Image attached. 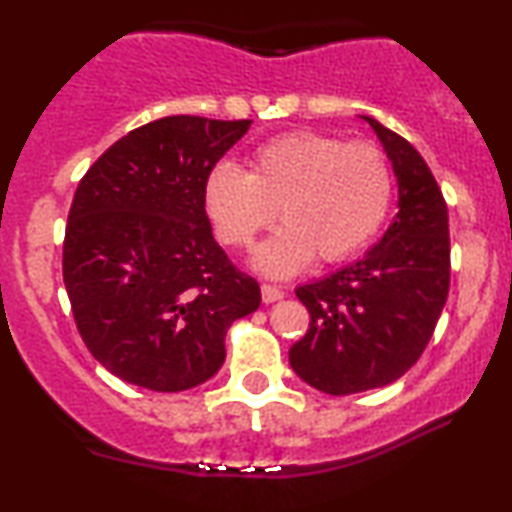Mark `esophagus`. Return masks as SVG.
Masks as SVG:
<instances>
[{"instance_id": "1", "label": "esophagus", "mask_w": 512, "mask_h": 512, "mask_svg": "<svg viewBox=\"0 0 512 512\" xmlns=\"http://www.w3.org/2000/svg\"><path fill=\"white\" fill-rule=\"evenodd\" d=\"M283 295H286V293H283L281 288L269 286V283H264V286H262V300H264V303H276V300H281Z\"/></svg>"}]
</instances>
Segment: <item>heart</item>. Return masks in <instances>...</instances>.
<instances>
[{
  "instance_id": "b5f03b06",
  "label": "heart",
  "mask_w": 512,
  "mask_h": 512,
  "mask_svg": "<svg viewBox=\"0 0 512 512\" xmlns=\"http://www.w3.org/2000/svg\"><path fill=\"white\" fill-rule=\"evenodd\" d=\"M393 190V166L377 145L293 131L255 147L248 174L214 166L202 183V207L229 248H250L279 209L283 226L255 250L252 267L288 279L317 255L341 262L365 248L389 217Z\"/></svg>"
}]
</instances>
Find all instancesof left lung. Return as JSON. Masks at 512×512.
<instances>
[{
    "instance_id": "left-lung-1",
    "label": "left lung",
    "mask_w": 512,
    "mask_h": 512,
    "mask_svg": "<svg viewBox=\"0 0 512 512\" xmlns=\"http://www.w3.org/2000/svg\"><path fill=\"white\" fill-rule=\"evenodd\" d=\"M393 166L398 214L362 260L295 295L310 329L288 350L293 372L312 389L348 396L393 384L420 360L451 286L448 207L420 152L362 116Z\"/></svg>"
}]
</instances>
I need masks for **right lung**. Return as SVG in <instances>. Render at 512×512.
Returning <instances> with one entry per match:
<instances>
[{
    "label": "right lung",
    "instance_id": "obj_1",
    "mask_svg": "<svg viewBox=\"0 0 512 512\" xmlns=\"http://www.w3.org/2000/svg\"><path fill=\"white\" fill-rule=\"evenodd\" d=\"M248 119L164 116L109 147L80 178L64 283L85 346L150 391H186L224 365V336L260 307V286L212 236L202 183Z\"/></svg>",
    "mask_w": 512,
    "mask_h": 512
}]
</instances>
